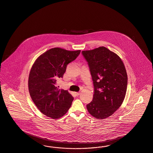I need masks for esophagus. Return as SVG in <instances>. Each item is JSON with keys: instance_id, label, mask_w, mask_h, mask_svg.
Instances as JSON below:
<instances>
[{"instance_id": "obj_1", "label": "esophagus", "mask_w": 153, "mask_h": 153, "mask_svg": "<svg viewBox=\"0 0 153 153\" xmlns=\"http://www.w3.org/2000/svg\"><path fill=\"white\" fill-rule=\"evenodd\" d=\"M75 94H76V96H79L80 94V93H79V92H76Z\"/></svg>"}]
</instances>
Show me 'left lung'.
Listing matches in <instances>:
<instances>
[{
	"instance_id": "left-lung-1",
	"label": "left lung",
	"mask_w": 153,
	"mask_h": 153,
	"mask_svg": "<svg viewBox=\"0 0 153 153\" xmlns=\"http://www.w3.org/2000/svg\"><path fill=\"white\" fill-rule=\"evenodd\" d=\"M82 53L88 62L94 88L87 110L96 119H105L117 110L125 98L126 69L121 58L104 46Z\"/></svg>"
}]
</instances>
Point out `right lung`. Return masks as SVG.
<instances>
[{"mask_svg":"<svg viewBox=\"0 0 153 153\" xmlns=\"http://www.w3.org/2000/svg\"><path fill=\"white\" fill-rule=\"evenodd\" d=\"M80 52L53 48L41 54L33 64L28 79L29 91L38 109L45 115L58 119L72 105L74 97L68 90L59 89L56 83L63 77L67 65Z\"/></svg>","mask_w":153,"mask_h":153,"instance_id":"add662e5","label":"right lung"}]
</instances>
